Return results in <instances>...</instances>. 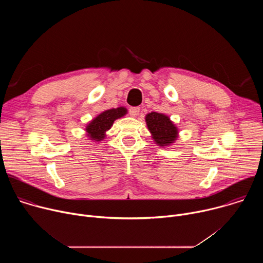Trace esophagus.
Wrapping results in <instances>:
<instances>
[{
  "label": "esophagus",
  "instance_id": "1",
  "mask_svg": "<svg viewBox=\"0 0 263 263\" xmlns=\"http://www.w3.org/2000/svg\"><path fill=\"white\" fill-rule=\"evenodd\" d=\"M139 107H130V109H129V114H130V116L131 117H133V118H135V117H137L138 115H139Z\"/></svg>",
  "mask_w": 263,
  "mask_h": 263
}]
</instances>
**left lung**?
I'll list each match as a JSON object with an SVG mask.
<instances>
[{"instance_id":"obj_1","label":"left lung","mask_w":263,"mask_h":263,"mask_svg":"<svg viewBox=\"0 0 263 263\" xmlns=\"http://www.w3.org/2000/svg\"><path fill=\"white\" fill-rule=\"evenodd\" d=\"M145 122L147 129L152 133V137L158 145H168L176 140L178 129L165 115L151 112L145 116Z\"/></svg>"}]
</instances>
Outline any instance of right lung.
<instances>
[{"label": "right lung", "instance_id": "1", "mask_svg": "<svg viewBox=\"0 0 263 263\" xmlns=\"http://www.w3.org/2000/svg\"><path fill=\"white\" fill-rule=\"evenodd\" d=\"M127 114V109L125 107L112 108L106 110L93 119L86 127V132L88 137L95 141H101L105 138V133L108 131L111 126L114 125L115 121L124 117Z\"/></svg>", "mask_w": 263, "mask_h": 263}]
</instances>
